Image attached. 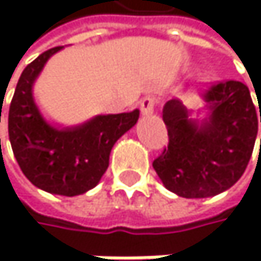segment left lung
Segmentation results:
<instances>
[{
    "label": "left lung",
    "instance_id": "8db88e82",
    "mask_svg": "<svg viewBox=\"0 0 261 261\" xmlns=\"http://www.w3.org/2000/svg\"><path fill=\"white\" fill-rule=\"evenodd\" d=\"M61 49H48L23 70L9 108V139L21 172L36 188L75 197L100 183L114 144L136 122L132 113H97L75 125L48 119L34 87L49 58Z\"/></svg>",
    "mask_w": 261,
    "mask_h": 261
}]
</instances>
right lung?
Segmentation results:
<instances>
[{
	"instance_id": "add662e5",
	"label": "right lung",
	"mask_w": 261,
	"mask_h": 261,
	"mask_svg": "<svg viewBox=\"0 0 261 261\" xmlns=\"http://www.w3.org/2000/svg\"><path fill=\"white\" fill-rule=\"evenodd\" d=\"M218 106L202 132L169 126V147L153 169L169 191L186 199L215 197L232 188L250 160L257 138V114L244 84L218 87ZM261 122V111H260Z\"/></svg>"
}]
</instances>
